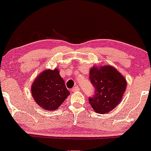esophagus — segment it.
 I'll list each match as a JSON object with an SVG mask.
<instances>
[{"label":"esophagus","mask_w":151,"mask_h":151,"mask_svg":"<svg viewBox=\"0 0 151 151\" xmlns=\"http://www.w3.org/2000/svg\"><path fill=\"white\" fill-rule=\"evenodd\" d=\"M79 88L78 86H76V87H73V89H72V92H77V91H79Z\"/></svg>","instance_id":"1"}]
</instances>
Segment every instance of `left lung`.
<instances>
[{"label": "left lung", "mask_w": 151, "mask_h": 151, "mask_svg": "<svg viewBox=\"0 0 151 151\" xmlns=\"http://www.w3.org/2000/svg\"><path fill=\"white\" fill-rule=\"evenodd\" d=\"M89 79L94 87V94L89 98V102L96 112L107 113L121 102L127 82L115 68L94 66L89 71Z\"/></svg>", "instance_id": "8db88e82"}]
</instances>
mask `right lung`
Returning a JSON list of instances; mask_svg holds the SVG:
<instances>
[{"mask_svg":"<svg viewBox=\"0 0 151 151\" xmlns=\"http://www.w3.org/2000/svg\"><path fill=\"white\" fill-rule=\"evenodd\" d=\"M31 94L41 108L55 110L69 95V91L59 74V69H46L33 82Z\"/></svg>","mask_w":151,"mask_h":151,"instance_id":"1","label":"right lung"}]
</instances>
